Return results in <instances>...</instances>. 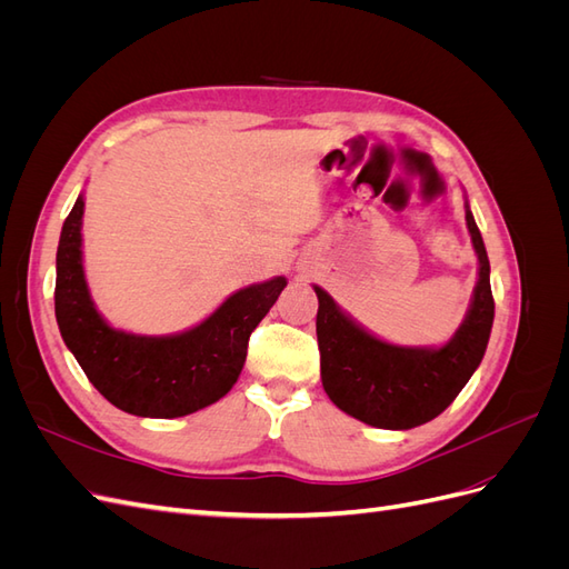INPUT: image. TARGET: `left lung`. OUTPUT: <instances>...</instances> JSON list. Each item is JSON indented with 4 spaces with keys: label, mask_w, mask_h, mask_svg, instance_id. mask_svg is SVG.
<instances>
[{
    "label": "left lung",
    "mask_w": 569,
    "mask_h": 569,
    "mask_svg": "<svg viewBox=\"0 0 569 569\" xmlns=\"http://www.w3.org/2000/svg\"><path fill=\"white\" fill-rule=\"evenodd\" d=\"M465 220L479 261V278L468 316L439 349L396 347L377 339L343 313L325 289L313 287L322 387L347 416L382 429L425 425L453 403L479 368L493 325V297L489 256L468 203Z\"/></svg>",
    "instance_id": "1"
}]
</instances>
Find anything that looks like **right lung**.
<instances>
[{"label":"right lung","mask_w":569,"mask_h":569,"mask_svg":"<svg viewBox=\"0 0 569 569\" xmlns=\"http://www.w3.org/2000/svg\"><path fill=\"white\" fill-rule=\"evenodd\" d=\"M82 194L68 213L57 249L54 311L61 337L94 389L140 418H182L216 403L244 368L249 337L287 280L234 291L192 330L166 337L116 330L99 316L82 268Z\"/></svg>","instance_id":"obj_1"}]
</instances>
